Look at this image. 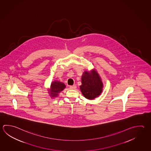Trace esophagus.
<instances>
[{
	"label": "esophagus",
	"mask_w": 151,
	"mask_h": 151,
	"mask_svg": "<svg viewBox=\"0 0 151 151\" xmlns=\"http://www.w3.org/2000/svg\"><path fill=\"white\" fill-rule=\"evenodd\" d=\"M76 88H77V86L76 85L70 86V88L71 89H73V90H74V89H76Z\"/></svg>",
	"instance_id": "1"
}]
</instances>
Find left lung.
Here are the masks:
<instances>
[{"mask_svg":"<svg viewBox=\"0 0 151 151\" xmlns=\"http://www.w3.org/2000/svg\"><path fill=\"white\" fill-rule=\"evenodd\" d=\"M103 88V83L96 69L83 72L80 89L85 98L90 100L95 99L101 94Z\"/></svg>","mask_w":151,"mask_h":151,"instance_id":"8db88e82","label":"left lung"}]
</instances>
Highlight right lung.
<instances>
[{"label":"right lung","mask_w":151,"mask_h":151,"mask_svg":"<svg viewBox=\"0 0 151 151\" xmlns=\"http://www.w3.org/2000/svg\"><path fill=\"white\" fill-rule=\"evenodd\" d=\"M65 87V85L64 83L58 80H55L52 82L50 88L48 89V93L52 99H54L57 97L59 95V93Z\"/></svg>","instance_id":"add662e5"}]
</instances>
